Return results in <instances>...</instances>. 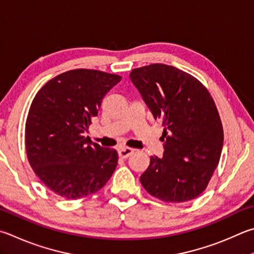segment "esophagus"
<instances>
[{"mask_svg": "<svg viewBox=\"0 0 254 254\" xmlns=\"http://www.w3.org/2000/svg\"><path fill=\"white\" fill-rule=\"evenodd\" d=\"M134 150L131 149V147H121V149L119 150V156L122 159H127L130 156Z\"/></svg>", "mask_w": 254, "mask_h": 254, "instance_id": "1", "label": "esophagus"}]
</instances>
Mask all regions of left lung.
I'll return each instance as SVG.
<instances>
[{
  "instance_id": "1",
  "label": "left lung",
  "mask_w": 254,
  "mask_h": 254,
  "mask_svg": "<svg viewBox=\"0 0 254 254\" xmlns=\"http://www.w3.org/2000/svg\"><path fill=\"white\" fill-rule=\"evenodd\" d=\"M130 79L164 127L163 156L150 158L140 178L143 188L164 202L195 199L209 184L223 146L213 99L194 76L167 64L133 68Z\"/></svg>"
}]
</instances>
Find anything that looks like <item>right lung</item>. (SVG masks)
Segmentation results:
<instances>
[{
    "mask_svg": "<svg viewBox=\"0 0 254 254\" xmlns=\"http://www.w3.org/2000/svg\"><path fill=\"white\" fill-rule=\"evenodd\" d=\"M121 76L76 68L41 87L27 114V160L51 191L81 199L101 190L118 165V152L84 136L104 95Z\"/></svg>",
    "mask_w": 254,
    "mask_h": 254,
    "instance_id": "add662e5",
    "label": "right lung"
}]
</instances>
